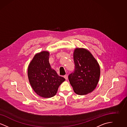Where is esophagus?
Masks as SVG:
<instances>
[{
    "mask_svg": "<svg viewBox=\"0 0 127 127\" xmlns=\"http://www.w3.org/2000/svg\"><path fill=\"white\" fill-rule=\"evenodd\" d=\"M64 78L66 79V80H67V79H68V76H67V75H65L64 76Z\"/></svg>",
    "mask_w": 127,
    "mask_h": 127,
    "instance_id": "esophagus-1",
    "label": "esophagus"
}]
</instances>
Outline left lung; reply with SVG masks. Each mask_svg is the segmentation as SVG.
<instances>
[{"instance_id": "obj_1", "label": "left lung", "mask_w": 127, "mask_h": 127, "mask_svg": "<svg viewBox=\"0 0 127 127\" xmlns=\"http://www.w3.org/2000/svg\"><path fill=\"white\" fill-rule=\"evenodd\" d=\"M75 69L68 78L76 94L90 93L97 87L100 77V67L96 59L86 49L76 48L74 51Z\"/></svg>"}]
</instances>
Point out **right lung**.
<instances>
[{
	"instance_id": "1",
	"label": "right lung",
	"mask_w": 127,
	"mask_h": 127,
	"mask_svg": "<svg viewBox=\"0 0 127 127\" xmlns=\"http://www.w3.org/2000/svg\"><path fill=\"white\" fill-rule=\"evenodd\" d=\"M49 53L43 51L35 55L28 67V75L34 91L40 97L49 98L57 94L59 87L65 80L51 68Z\"/></svg>"
}]
</instances>
